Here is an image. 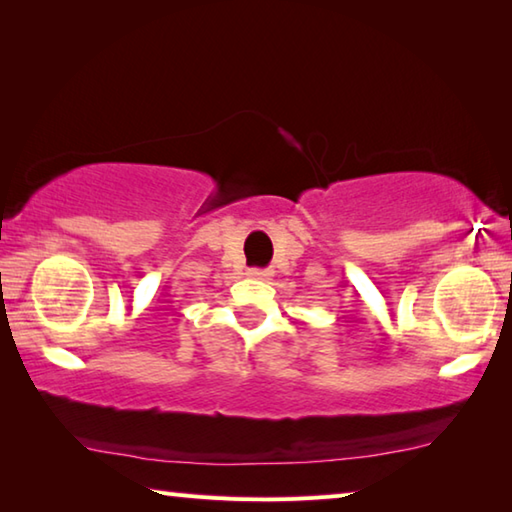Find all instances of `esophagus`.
<instances>
[{
  "label": "esophagus",
  "instance_id": "esophagus-1",
  "mask_svg": "<svg viewBox=\"0 0 512 512\" xmlns=\"http://www.w3.org/2000/svg\"><path fill=\"white\" fill-rule=\"evenodd\" d=\"M248 275L253 277V280H271V271H266V268H250Z\"/></svg>",
  "mask_w": 512,
  "mask_h": 512
}]
</instances>
